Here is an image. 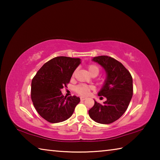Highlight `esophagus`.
Returning a JSON list of instances; mask_svg holds the SVG:
<instances>
[{
    "instance_id": "esophagus-1",
    "label": "esophagus",
    "mask_w": 160,
    "mask_h": 160,
    "mask_svg": "<svg viewBox=\"0 0 160 160\" xmlns=\"http://www.w3.org/2000/svg\"><path fill=\"white\" fill-rule=\"evenodd\" d=\"M86 99V97H80V100L81 101H84V100Z\"/></svg>"
}]
</instances>
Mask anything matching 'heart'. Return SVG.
Segmentation results:
<instances>
[{
  "label": "heart",
  "mask_w": 160,
  "mask_h": 160,
  "mask_svg": "<svg viewBox=\"0 0 160 160\" xmlns=\"http://www.w3.org/2000/svg\"><path fill=\"white\" fill-rule=\"evenodd\" d=\"M88 70L92 75H97L99 73L100 69H99V67L97 66V65L92 63L88 66ZM75 71L73 72V75H75ZM94 90V87L87 85H82V84L78 85L75 88V91L81 96H88V94L90 93L91 90Z\"/></svg>",
  "instance_id": "1"
}]
</instances>
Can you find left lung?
<instances>
[{
    "instance_id": "obj_1",
    "label": "left lung",
    "mask_w": 160,
    "mask_h": 160,
    "mask_svg": "<svg viewBox=\"0 0 160 160\" xmlns=\"http://www.w3.org/2000/svg\"><path fill=\"white\" fill-rule=\"evenodd\" d=\"M92 60L107 72L104 86L98 93L106 97L107 101L102 104L94 101L89 115L95 122L109 124L118 120L128 108L133 93L132 78L122 63L110 56H99Z\"/></svg>"
}]
</instances>
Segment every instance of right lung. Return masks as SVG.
<instances>
[{
	"mask_svg": "<svg viewBox=\"0 0 160 160\" xmlns=\"http://www.w3.org/2000/svg\"><path fill=\"white\" fill-rule=\"evenodd\" d=\"M80 58L58 56L43 65L32 81L31 99L38 113L50 123H59L72 116L80 98H66L61 89L67 87Z\"/></svg>",
	"mask_w": 160,
	"mask_h": 160,
	"instance_id": "add662e5",
	"label": "right lung"
}]
</instances>
